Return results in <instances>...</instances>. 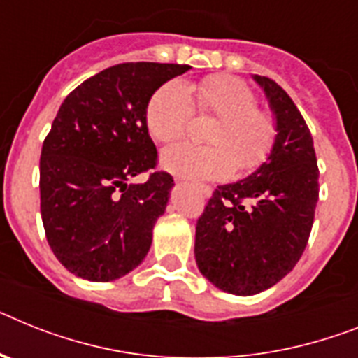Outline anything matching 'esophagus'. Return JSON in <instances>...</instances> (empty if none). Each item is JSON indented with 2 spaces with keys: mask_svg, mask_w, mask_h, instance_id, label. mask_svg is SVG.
<instances>
[{
  "mask_svg": "<svg viewBox=\"0 0 358 358\" xmlns=\"http://www.w3.org/2000/svg\"><path fill=\"white\" fill-rule=\"evenodd\" d=\"M198 191H200L206 198L211 196V187H207V185H198Z\"/></svg>",
  "mask_w": 358,
  "mask_h": 358,
  "instance_id": "esophagus-1",
  "label": "esophagus"
}]
</instances>
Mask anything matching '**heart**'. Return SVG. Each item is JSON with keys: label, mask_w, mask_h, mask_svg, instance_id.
I'll return each mask as SVG.
<instances>
[{"label": "heart", "mask_w": 358, "mask_h": 358, "mask_svg": "<svg viewBox=\"0 0 358 358\" xmlns=\"http://www.w3.org/2000/svg\"><path fill=\"white\" fill-rule=\"evenodd\" d=\"M193 92L184 82L162 85L147 105V127L158 142H173L187 131L198 110L215 114L207 134L211 145L174 143L162 151L160 164L169 173L194 180L227 178L233 171L251 173L271 152L275 122L257 109V94L245 82L227 74L206 78Z\"/></svg>", "instance_id": "1"}]
</instances>
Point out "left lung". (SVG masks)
Returning a JSON list of instances; mask_svg holds the SVG:
<instances>
[{
    "label": "left lung",
    "instance_id": "8db88e82",
    "mask_svg": "<svg viewBox=\"0 0 358 358\" xmlns=\"http://www.w3.org/2000/svg\"><path fill=\"white\" fill-rule=\"evenodd\" d=\"M275 116L271 152L248 178L218 185L196 224L194 258L207 280L231 295L273 287L295 267L318 202L313 138L278 83L253 76Z\"/></svg>",
    "mask_w": 358,
    "mask_h": 358
}]
</instances>
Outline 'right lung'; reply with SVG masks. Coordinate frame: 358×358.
Segmentation results:
<instances>
[{"label": "right lung", "mask_w": 358, "mask_h": 358, "mask_svg": "<svg viewBox=\"0 0 358 358\" xmlns=\"http://www.w3.org/2000/svg\"><path fill=\"white\" fill-rule=\"evenodd\" d=\"M189 71L174 63H120L78 85L41 147V220L52 253L72 275L118 280L147 257L173 176L152 173L156 147L147 105L165 82Z\"/></svg>", "instance_id": "add662e5"}]
</instances>
